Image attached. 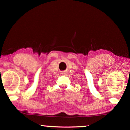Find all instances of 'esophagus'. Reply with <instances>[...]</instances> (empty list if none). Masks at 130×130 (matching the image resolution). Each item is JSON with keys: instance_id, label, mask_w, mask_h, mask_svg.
Masks as SVG:
<instances>
[{"instance_id": "obj_1", "label": "esophagus", "mask_w": 130, "mask_h": 130, "mask_svg": "<svg viewBox=\"0 0 130 130\" xmlns=\"http://www.w3.org/2000/svg\"><path fill=\"white\" fill-rule=\"evenodd\" d=\"M62 74H63V75H67V74H68V72H67V71H62Z\"/></svg>"}]
</instances>
